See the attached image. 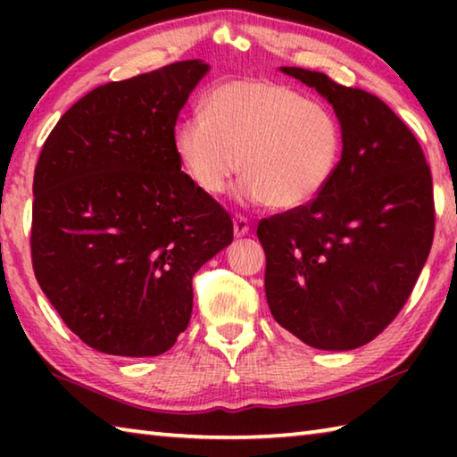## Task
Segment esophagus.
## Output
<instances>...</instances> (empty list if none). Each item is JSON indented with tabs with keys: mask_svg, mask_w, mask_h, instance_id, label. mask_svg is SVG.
<instances>
[{
	"mask_svg": "<svg viewBox=\"0 0 457 457\" xmlns=\"http://www.w3.org/2000/svg\"><path fill=\"white\" fill-rule=\"evenodd\" d=\"M247 231H250V221L242 218V215H236V218H234V234H236V237L247 236Z\"/></svg>",
	"mask_w": 457,
	"mask_h": 457,
	"instance_id": "34e87169",
	"label": "esophagus"
}]
</instances>
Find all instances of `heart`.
I'll return each mask as SVG.
<instances>
[{
	"label": "heart",
	"mask_w": 457,
	"mask_h": 457,
	"mask_svg": "<svg viewBox=\"0 0 457 457\" xmlns=\"http://www.w3.org/2000/svg\"><path fill=\"white\" fill-rule=\"evenodd\" d=\"M175 153L205 195H223L244 167L247 201L290 212L335 179L343 130L328 106L286 84L229 80L207 92L201 117L177 127Z\"/></svg>",
	"instance_id": "obj_1"
}]
</instances>
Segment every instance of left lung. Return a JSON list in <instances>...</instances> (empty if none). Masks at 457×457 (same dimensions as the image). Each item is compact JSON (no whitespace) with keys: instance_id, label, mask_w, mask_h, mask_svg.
Listing matches in <instances>:
<instances>
[{"instance_id":"left-lung-1","label":"left lung","mask_w":457,"mask_h":457,"mask_svg":"<svg viewBox=\"0 0 457 457\" xmlns=\"http://www.w3.org/2000/svg\"><path fill=\"white\" fill-rule=\"evenodd\" d=\"M280 71L328 100L343 157L312 204L260 221L268 306L308 346L359 349L399 314L429 256L431 171L411 130L381 98L322 72Z\"/></svg>"}]
</instances>
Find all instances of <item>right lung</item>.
Masks as SVG:
<instances>
[{"label":"right lung","mask_w":457,"mask_h":457,"mask_svg":"<svg viewBox=\"0 0 457 457\" xmlns=\"http://www.w3.org/2000/svg\"><path fill=\"white\" fill-rule=\"evenodd\" d=\"M210 72L183 60L108 82L58 120L34 173L32 264L82 343L157 357L187 328L191 280L234 223L181 171L175 122Z\"/></svg>","instance_id":"add662e5"}]
</instances>
